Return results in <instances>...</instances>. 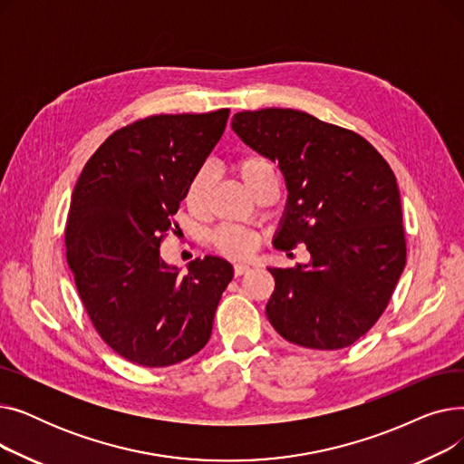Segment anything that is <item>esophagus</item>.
Instances as JSON below:
<instances>
[{
  "label": "esophagus",
  "mask_w": 464,
  "mask_h": 464,
  "mask_svg": "<svg viewBox=\"0 0 464 464\" xmlns=\"http://www.w3.org/2000/svg\"><path fill=\"white\" fill-rule=\"evenodd\" d=\"M246 273H250V265H246V263H237L235 265V276H242Z\"/></svg>",
  "instance_id": "esophagus-1"
}]
</instances>
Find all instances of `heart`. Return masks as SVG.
<instances>
[{"mask_svg":"<svg viewBox=\"0 0 464 464\" xmlns=\"http://www.w3.org/2000/svg\"><path fill=\"white\" fill-rule=\"evenodd\" d=\"M237 175L245 186L250 189V193L256 191V188L263 182L265 177L273 175L271 165L266 163L261 156H245L235 163ZM212 184V175L208 169H201L191 179L188 189H186V203L191 210H201L205 207L207 195ZM259 242V237L245 227H222L214 235L216 248L229 256V257H246L250 256Z\"/></svg>","mask_w":464,"mask_h":464,"instance_id":"b5f03b06","label":"heart"}]
</instances>
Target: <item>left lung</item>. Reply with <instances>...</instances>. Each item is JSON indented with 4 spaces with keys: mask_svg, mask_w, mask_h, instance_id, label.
<instances>
[{
    "mask_svg": "<svg viewBox=\"0 0 464 464\" xmlns=\"http://www.w3.org/2000/svg\"><path fill=\"white\" fill-rule=\"evenodd\" d=\"M233 131L278 163L287 201L273 238L306 245L308 263L269 266L266 318L289 343L312 350L352 346L385 310L406 265L397 179L361 135L294 109L237 112Z\"/></svg>",
    "mask_w": 464,
    "mask_h": 464,
    "instance_id": "left-lung-1",
    "label": "left lung"
}]
</instances>
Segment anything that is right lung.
I'll return each instance as SVG.
<instances>
[{
	"instance_id": "1",
	"label": "right lung",
	"mask_w": 464,
	"mask_h": 464,
	"mask_svg": "<svg viewBox=\"0 0 464 464\" xmlns=\"http://www.w3.org/2000/svg\"><path fill=\"white\" fill-rule=\"evenodd\" d=\"M227 118L229 109L139 120L95 150L72 189L65 256L79 295L105 343L140 367H169L203 350L233 278L222 257L193 259L180 275L160 256Z\"/></svg>"
}]
</instances>
